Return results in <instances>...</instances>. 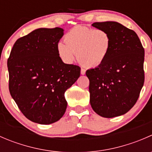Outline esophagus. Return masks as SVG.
<instances>
[{"mask_svg":"<svg viewBox=\"0 0 152 152\" xmlns=\"http://www.w3.org/2000/svg\"><path fill=\"white\" fill-rule=\"evenodd\" d=\"M85 73H86L85 69H84V68L81 69V74H82V75H85Z\"/></svg>","mask_w":152,"mask_h":152,"instance_id":"obj_1","label":"esophagus"}]
</instances>
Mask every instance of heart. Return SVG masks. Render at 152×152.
<instances>
[{
    "mask_svg": "<svg viewBox=\"0 0 152 152\" xmlns=\"http://www.w3.org/2000/svg\"><path fill=\"white\" fill-rule=\"evenodd\" d=\"M65 43L59 42L56 49L64 62L70 64L75 56L80 64L93 68L105 62L112 45L111 36L104 29H94L77 26L64 37Z\"/></svg>",
    "mask_w": 152,
    "mask_h": 152,
    "instance_id": "heart-1",
    "label": "heart"
}]
</instances>
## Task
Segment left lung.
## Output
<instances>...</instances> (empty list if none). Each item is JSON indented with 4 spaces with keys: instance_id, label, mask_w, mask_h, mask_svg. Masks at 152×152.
<instances>
[{
    "instance_id": "obj_1",
    "label": "left lung",
    "mask_w": 152,
    "mask_h": 152,
    "mask_svg": "<svg viewBox=\"0 0 152 152\" xmlns=\"http://www.w3.org/2000/svg\"><path fill=\"white\" fill-rule=\"evenodd\" d=\"M111 36L107 59L90 69V102L93 110L104 118H114L129 111L135 104L144 83V48L137 34L118 22L94 23Z\"/></svg>"
}]
</instances>
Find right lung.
<instances>
[{"mask_svg":"<svg viewBox=\"0 0 152 152\" xmlns=\"http://www.w3.org/2000/svg\"><path fill=\"white\" fill-rule=\"evenodd\" d=\"M63 34L59 27L35 29L15 42L7 61L11 96L34 123L50 124L63 116L65 91L80 76V67L64 63L58 55Z\"/></svg>","mask_w":152,"mask_h":152,"instance_id":"obj_1","label":"right lung"}]
</instances>
